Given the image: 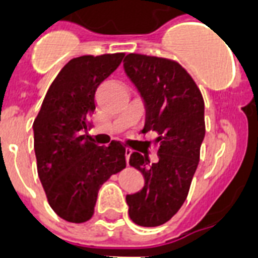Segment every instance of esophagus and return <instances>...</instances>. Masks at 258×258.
Instances as JSON below:
<instances>
[{
    "label": "esophagus",
    "instance_id": "esophagus-1",
    "mask_svg": "<svg viewBox=\"0 0 258 258\" xmlns=\"http://www.w3.org/2000/svg\"><path fill=\"white\" fill-rule=\"evenodd\" d=\"M131 154H133V150L125 149V159H127V165H128V159H130V157H131Z\"/></svg>",
    "mask_w": 258,
    "mask_h": 258
}]
</instances>
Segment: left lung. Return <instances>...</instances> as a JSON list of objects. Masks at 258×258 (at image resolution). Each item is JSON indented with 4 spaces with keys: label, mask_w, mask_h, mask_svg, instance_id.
Masks as SVG:
<instances>
[{
    "label": "left lung",
    "mask_w": 258,
    "mask_h": 258,
    "mask_svg": "<svg viewBox=\"0 0 258 258\" xmlns=\"http://www.w3.org/2000/svg\"><path fill=\"white\" fill-rule=\"evenodd\" d=\"M124 72L146 105L142 133L158 135L157 163L133 153L130 165L143 174L141 191L125 197L130 218L154 228L171 220L187 198L205 138V103L200 88L176 61L130 53Z\"/></svg>",
    "instance_id": "8db88e82"
}]
</instances>
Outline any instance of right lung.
<instances>
[{"mask_svg":"<svg viewBox=\"0 0 258 258\" xmlns=\"http://www.w3.org/2000/svg\"><path fill=\"white\" fill-rule=\"evenodd\" d=\"M123 57L124 53L72 58L50 84L34 119L38 176L50 208L68 222L91 220L101 184L125 167L123 143L97 146L87 135L97 87Z\"/></svg>","mask_w":258,"mask_h":258,"instance_id":"add662e5","label":"right lung"}]
</instances>
